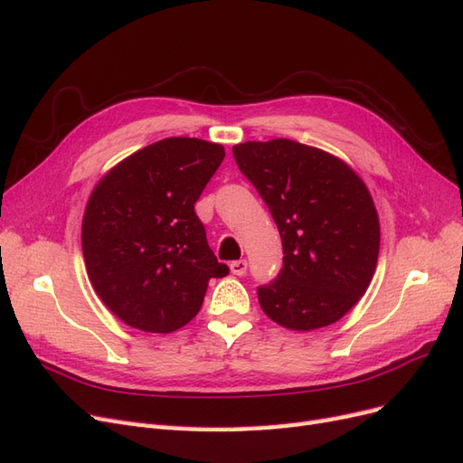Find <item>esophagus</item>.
I'll return each mask as SVG.
<instances>
[{
	"label": "esophagus",
	"instance_id": "esophagus-1",
	"mask_svg": "<svg viewBox=\"0 0 463 463\" xmlns=\"http://www.w3.org/2000/svg\"><path fill=\"white\" fill-rule=\"evenodd\" d=\"M230 270H232V274H235V276H243L245 272H247V260H233L232 264H230Z\"/></svg>",
	"mask_w": 463,
	"mask_h": 463
}]
</instances>
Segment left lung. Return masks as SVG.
Segmentation results:
<instances>
[{"label": "left lung", "instance_id": "obj_1", "mask_svg": "<svg viewBox=\"0 0 463 463\" xmlns=\"http://www.w3.org/2000/svg\"><path fill=\"white\" fill-rule=\"evenodd\" d=\"M233 158L282 237V270L257 289L264 315L298 332L334 325L367 291L381 249L365 181L334 154L289 138L235 145Z\"/></svg>", "mask_w": 463, "mask_h": 463}]
</instances>
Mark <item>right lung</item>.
<instances>
[{"instance_id":"1","label":"right lung","mask_w":463,"mask_h":463,"mask_svg":"<svg viewBox=\"0 0 463 463\" xmlns=\"http://www.w3.org/2000/svg\"><path fill=\"white\" fill-rule=\"evenodd\" d=\"M226 152L203 138L152 143L98 181L82 216V255L98 298L125 325L170 334L201 311L230 269L208 247L194 203Z\"/></svg>"}]
</instances>
